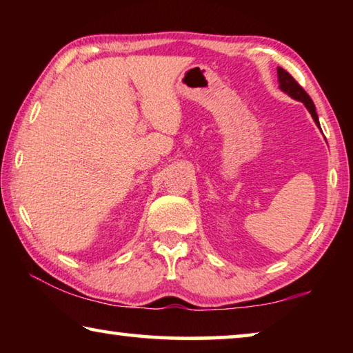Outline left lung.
I'll use <instances>...</instances> for the list:
<instances>
[{
	"label": "left lung",
	"instance_id": "obj_1",
	"mask_svg": "<svg viewBox=\"0 0 353 353\" xmlns=\"http://www.w3.org/2000/svg\"><path fill=\"white\" fill-rule=\"evenodd\" d=\"M277 76H279V88L282 90L283 93L288 94V97H291L292 99L296 101H301V103H303V105L307 107V110L312 113V118L314 119L316 126H319V118H318V113H316V107L313 104L312 98L308 97L307 92L303 90V88L299 85V83L294 81V77H292L288 71H285L283 68L277 67Z\"/></svg>",
	"mask_w": 353,
	"mask_h": 353
}]
</instances>
